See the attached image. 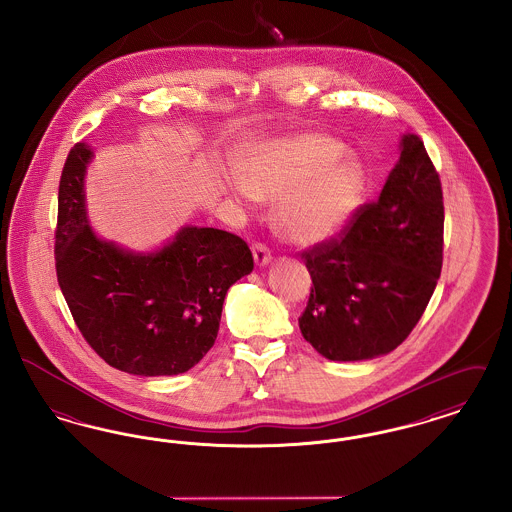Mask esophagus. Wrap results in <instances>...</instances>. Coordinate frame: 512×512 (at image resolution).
<instances>
[{
  "label": "esophagus",
  "instance_id": "obj_1",
  "mask_svg": "<svg viewBox=\"0 0 512 512\" xmlns=\"http://www.w3.org/2000/svg\"><path fill=\"white\" fill-rule=\"evenodd\" d=\"M253 259H255V263L259 265V267H265L270 263V259H272V251H270V247L267 244H253Z\"/></svg>",
  "mask_w": 512,
  "mask_h": 512
}]
</instances>
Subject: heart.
<instances>
[{
  "label": "heart",
  "mask_w": 512,
  "mask_h": 512,
  "mask_svg": "<svg viewBox=\"0 0 512 512\" xmlns=\"http://www.w3.org/2000/svg\"><path fill=\"white\" fill-rule=\"evenodd\" d=\"M338 140L295 136L263 147L247 165L240 194L276 199L274 219L293 244L324 242L340 232L363 195V172L341 159Z\"/></svg>",
  "instance_id": "obj_1"
}]
</instances>
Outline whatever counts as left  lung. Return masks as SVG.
<instances>
[{"mask_svg":"<svg viewBox=\"0 0 512 512\" xmlns=\"http://www.w3.org/2000/svg\"><path fill=\"white\" fill-rule=\"evenodd\" d=\"M301 257L313 286L299 328L322 357L363 361L407 340L443 263V192L424 142L403 136L380 197Z\"/></svg>","mask_w":512,"mask_h":512,"instance_id":"8db88e82","label":"left lung"}]
</instances>
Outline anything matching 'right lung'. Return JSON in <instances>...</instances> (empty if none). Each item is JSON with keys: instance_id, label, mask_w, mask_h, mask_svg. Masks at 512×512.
<instances>
[{"instance_id": "obj_1", "label": "right lung", "mask_w": 512, "mask_h": 512, "mask_svg": "<svg viewBox=\"0 0 512 512\" xmlns=\"http://www.w3.org/2000/svg\"><path fill=\"white\" fill-rule=\"evenodd\" d=\"M76 144L59 182L55 272L74 322L99 357L122 372L172 376L215 345L228 288L253 270L249 245L219 228H182L153 255L101 242L88 226Z\"/></svg>"}]
</instances>
